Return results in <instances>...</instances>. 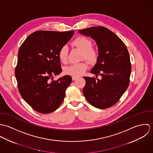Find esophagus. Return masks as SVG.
<instances>
[{"mask_svg":"<svg viewBox=\"0 0 153 153\" xmlns=\"http://www.w3.org/2000/svg\"><path fill=\"white\" fill-rule=\"evenodd\" d=\"M78 78V77H76V76H72V80L73 81H75V80H76V79H77Z\"/></svg>","mask_w":153,"mask_h":153,"instance_id":"esophagus-1","label":"esophagus"}]
</instances>
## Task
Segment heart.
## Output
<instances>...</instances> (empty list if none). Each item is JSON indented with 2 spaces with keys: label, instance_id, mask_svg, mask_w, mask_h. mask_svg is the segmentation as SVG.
Segmentation results:
<instances>
[{
  "label": "heart",
  "instance_id": "obj_1",
  "mask_svg": "<svg viewBox=\"0 0 153 153\" xmlns=\"http://www.w3.org/2000/svg\"><path fill=\"white\" fill-rule=\"evenodd\" d=\"M73 45L82 51V58L85 59L89 62H94L97 61L98 53L97 51L91 48L92 42L90 39L84 36H79L74 39ZM68 48L67 46H63L58 52V58L61 62L66 63L68 59ZM88 68V64L85 62L74 64L65 68L66 74L72 76H79L83 74Z\"/></svg>",
  "mask_w": 153,
  "mask_h": 153
}]
</instances>
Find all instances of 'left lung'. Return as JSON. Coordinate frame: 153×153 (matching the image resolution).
Listing matches in <instances>:
<instances>
[{
  "mask_svg": "<svg viewBox=\"0 0 153 153\" xmlns=\"http://www.w3.org/2000/svg\"><path fill=\"white\" fill-rule=\"evenodd\" d=\"M78 32L97 44L98 56L91 73L101 79L84 76L83 94L94 107L105 109L115 105L129 85L131 65L128 49L114 32L103 26H92Z\"/></svg>",
  "mask_w": 153,
  "mask_h": 153,
  "instance_id": "obj_1",
  "label": "left lung"
}]
</instances>
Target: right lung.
Instances as JSON below:
<instances>
[{
  "mask_svg": "<svg viewBox=\"0 0 153 153\" xmlns=\"http://www.w3.org/2000/svg\"><path fill=\"white\" fill-rule=\"evenodd\" d=\"M74 30L36 31L20 46L15 76L23 99L35 111L51 113L62 104L72 78L65 75L51 81L62 72L58 52L71 39Z\"/></svg>",
  "mask_w": 153,
  "mask_h": 153,
  "instance_id": "obj_1",
  "label": "right lung"
}]
</instances>
